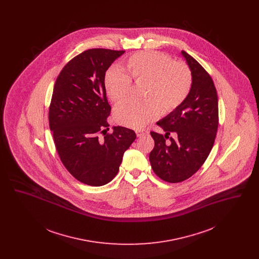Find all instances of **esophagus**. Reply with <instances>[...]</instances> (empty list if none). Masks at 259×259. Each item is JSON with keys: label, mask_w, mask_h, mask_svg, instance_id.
<instances>
[{"label": "esophagus", "mask_w": 259, "mask_h": 259, "mask_svg": "<svg viewBox=\"0 0 259 259\" xmlns=\"http://www.w3.org/2000/svg\"><path fill=\"white\" fill-rule=\"evenodd\" d=\"M148 133V131L147 129H140V130H137V131H136L137 137H142V136L147 135Z\"/></svg>", "instance_id": "1"}]
</instances>
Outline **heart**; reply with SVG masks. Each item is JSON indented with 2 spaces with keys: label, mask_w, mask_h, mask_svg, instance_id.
<instances>
[{
  "label": "heart",
  "mask_w": 259,
  "mask_h": 259,
  "mask_svg": "<svg viewBox=\"0 0 259 259\" xmlns=\"http://www.w3.org/2000/svg\"><path fill=\"white\" fill-rule=\"evenodd\" d=\"M124 73L111 67L105 74V87L114 103H122L135 83H145L143 100L137 104L127 102L116 108V123L140 129L158 117L179 108L191 88V73L183 62H172L158 51H141L131 55L124 64Z\"/></svg>",
  "instance_id": "1"
}]
</instances>
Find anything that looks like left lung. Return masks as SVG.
<instances>
[{
	"instance_id": "8db88e82",
	"label": "left lung",
	"mask_w": 259,
	"mask_h": 259,
	"mask_svg": "<svg viewBox=\"0 0 259 259\" xmlns=\"http://www.w3.org/2000/svg\"><path fill=\"white\" fill-rule=\"evenodd\" d=\"M191 71L192 83L183 104L157 125L166 132H150L154 148L149 153L153 172L168 183H181L194 175L208 158L219 127V102L213 81L192 56L182 51ZM174 133L176 139L165 144Z\"/></svg>"
}]
</instances>
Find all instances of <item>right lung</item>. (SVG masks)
<instances>
[{
  "instance_id": "obj_1",
  "label": "right lung",
  "mask_w": 259,
  "mask_h": 259,
  "mask_svg": "<svg viewBox=\"0 0 259 259\" xmlns=\"http://www.w3.org/2000/svg\"><path fill=\"white\" fill-rule=\"evenodd\" d=\"M124 52L83 51L65 65L53 88L49 120L55 147L66 169L87 185L110 183L118 172L124 152L135 141V132L121 126L106 134L111 106L105 74Z\"/></svg>"
}]
</instances>
